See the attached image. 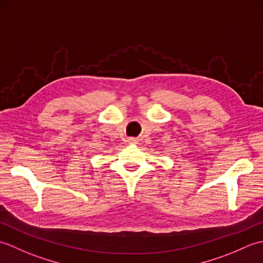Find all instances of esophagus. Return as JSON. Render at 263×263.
I'll list each match as a JSON object with an SVG mask.
<instances>
[{
	"mask_svg": "<svg viewBox=\"0 0 263 263\" xmlns=\"http://www.w3.org/2000/svg\"><path fill=\"white\" fill-rule=\"evenodd\" d=\"M130 142L131 143H135L136 142V139H130Z\"/></svg>",
	"mask_w": 263,
	"mask_h": 263,
	"instance_id": "34e87169",
	"label": "esophagus"
}]
</instances>
